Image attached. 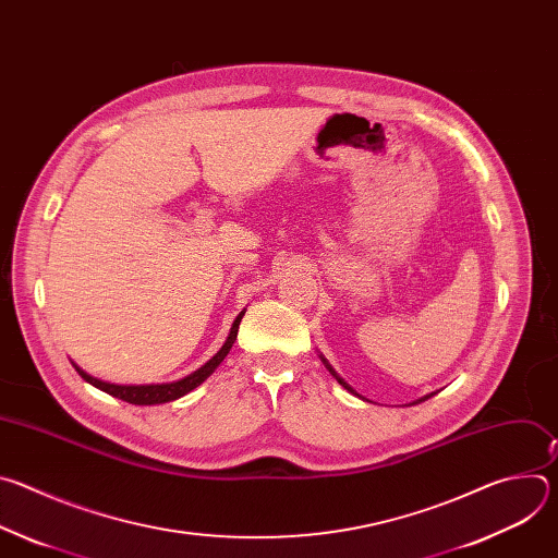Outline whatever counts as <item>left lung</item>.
Returning a JSON list of instances; mask_svg holds the SVG:
<instances>
[{
    "instance_id": "obj_1",
    "label": "left lung",
    "mask_w": 558,
    "mask_h": 558,
    "mask_svg": "<svg viewBox=\"0 0 558 558\" xmlns=\"http://www.w3.org/2000/svg\"><path fill=\"white\" fill-rule=\"evenodd\" d=\"M323 362H325V366H327V368H329V373H331V375H333V377H336V379H338V381H340V384H342V386H344V388H347V390H351V392H353V395H357V392H355V390H353V388H351V386H349V384H347V381H344V379H342V377H340V375H338V373H336V371H333V366H331V364H329V362H327V360H325V357H323ZM430 395H433V392H430ZM430 395H426V397H422V400H417V402H424V400H428V397H430Z\"/></svg>"
}]
</instances>
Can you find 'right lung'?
<instances>
[{"instance_id": "right-lung-1", "label": "right lung", "mask_w": 558, "mask_h": 558, "mask_svg": "<svg viewBox=\"0 0 558 558\" xmlns=\"http://www.w3.org/2000/svg\"><path fill=\"white\" fill-rule=\"evenodd\" d=\"M243 315H245V313H241V315H238L235 320H233V327H231L229 338H227V342L222 344V349H220L207 364H203L198 371H194L192 375H187V377H183V379H179V381H170V384H145V386H121V384L101 381V379H97V377L84 373L78 366H74V368H76V373L82 375L86 381H90L93 386H97L99 390H104V392H108V395H112V397H119V400H123V402H128V404H138V407L166 404V402L179 400V397H183L185 392L194 390L198 384H203V381L216 371V366L225 360V355L229 353V349H231V344H233V340H235V336H238V327H241Z\"/></svg>"}]
</instances>
